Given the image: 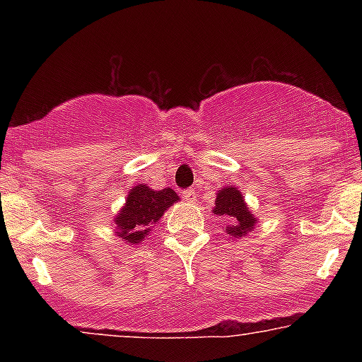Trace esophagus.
Here are the masks:
<instances>
[{
  "instance_id": "obj_1",
  "label": "esophagus",
  "mask_w": 362,
  "mask_h": 362,
  "mask_svg": "<svg viewBox=\"0 0 362 362\" xmlns=\"http://www.w3.org/2000/svg\"><path fill=\"white\" fill-rule=\"evenodd\" d=\"M182 198H184L187 203H194L196 202L194 189H185V191L182 192Z\"/></svg>"
}]
</instances>
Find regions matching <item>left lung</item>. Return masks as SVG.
Returning <instances> with one entry per match:
<instances>
[{"label": "left lung", "instance_id": "1", "mask_svg": "<svg viewBox=\"0 0 362 362\" xmlns=\"http://www.w3.org/2000/svg\"><path fill=\"white\" fill-rule=\"evenodd\" d=\"M214 214L218 217H228L231 226L228 228V235H235L236 238L247 235L252 228H254L255 217L249 211L243 196L240 194L238 189L226 187L222 189L215 199Z\"/></svg>", "mask_w": 362, "mask_h": 362}]
</instances>
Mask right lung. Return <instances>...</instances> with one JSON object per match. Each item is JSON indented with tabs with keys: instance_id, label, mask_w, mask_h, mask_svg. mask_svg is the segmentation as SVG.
<instances>
[{
	"instance_id": "right-lung-1",
	"label": "right lung",
	"mask_w": 362,
	"mask_h": 362,
	"mask_svg": "<svg viewBox=\"0 0 362 362\" xmlns=\"http://www.w3.org/2000/svg\"><path fill=\"white\" fill-rule=\"evenodd\" d=\"M178 196L173 189L152 191L147 185H136L131 189L126 204L115 217L119 236L127 243H138L145 240L152 224L163 217L164 210L177 203Z\"/></svg>"
}]
</instances>
